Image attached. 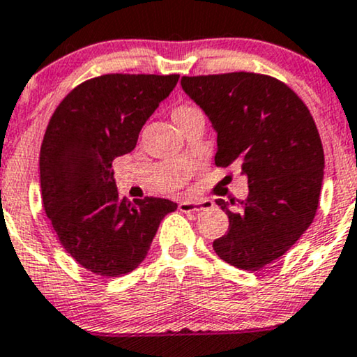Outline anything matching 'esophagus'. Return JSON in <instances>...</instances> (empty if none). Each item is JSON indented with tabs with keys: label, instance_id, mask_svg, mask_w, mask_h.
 <instances>
[{
	"label": "esophagus",
	"instance_id": "obj_1",
	"mask_svg": "<svg viewBox=\"0 0 357 357\" xmlns=\"http://www.w3.org/2000/svg\"><path fill=\"white\" fill-rule=\"evenodd\" d=\"M211 208V201L209 199H203V201H190V199H183L179 201V211L183 213H197L203 211V209Z\"/></svg>",
	"mask_w": 357,
	"mask_h": 357
}]
</instances>
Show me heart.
Wrapping results in <instances>:
<instances>
[{
    "label": "heart",
    "mask_w": 357,
    "mask_h": 357,
    "mask_svg": "<svg viewBox=\"0 0 357 357\" xmlns=\"http://www.w3.org/2000/svg\"><path fill=\"white\" fill-rule=\"evenodd\" d=\"M197 113H201L199 109L195 108V106H188V105H181L178 106V108L173 109V119L176 124L186 121V119H190L191 116H195Z\"/></svg>",
    "instance_id": "obj_1"
}]
</instances>
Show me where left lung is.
<instances>
[{
    "mask_svg": "<svg viewBox=\"0 0 357 357\" xmlns=\"http://www.w3.org/2000/svg\"><path fill=\"white\" fill-rule=\"evenodd\" d=\"M181 86L218 132L216 166L238 165L248 178L238 209L216 201L229 227L214 251L257 271L289 251L316 216L324 151L314 119L289 86L268 75L183 76Z\"/></svg>",
    "mask_w": 357,
    "mask_h": 357,
    "instance_id": "8db88e82",
    "label": "left lung"
}]
</instances>
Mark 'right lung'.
Segmentation results:
<instances>
[{
  "mask_svg": "<svg viewBox=\"0 0 357 357\" xmlns=\"http://www.w3.org/2000/svg\"><path fill=\"white\" fill-rule=\"evenodd\" d=\"M179 75H102L76 86L51 116L40 153L43 206L59 243L98 276L118 278L144 261L162 197L121 199L113 160L131 153L141 128Z\"/></svg>",
  "mask_w": 357,
  "mask_h": 357,
  "instance_id": "obj_1",
  "label": "right lung"
}]
</instances>
